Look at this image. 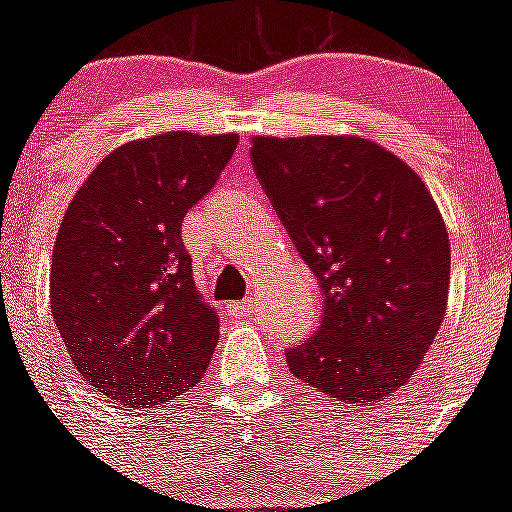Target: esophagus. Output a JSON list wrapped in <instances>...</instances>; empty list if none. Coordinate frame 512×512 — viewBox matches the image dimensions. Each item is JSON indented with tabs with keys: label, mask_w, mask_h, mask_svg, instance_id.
Listing matches in <instances>:
<instances>
[{
	"label": "esophagus",
	"mask_w": 512,
	"mask_h": 512,
	"mask_svg": "<svg viewBox=\"0 0 512 512\" xmlns=\"http://www.w3.org/2000/svg\"><path fill=\"white\" fill-rule=\"evenodd\" d=\"M253 310H256V300H253V297H248V300H243V302H233V305L228 307L230 315H233V318H238V320L251 318Z\"/></svg>",
	"instance_id": "1"
}]
</instances>
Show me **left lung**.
I'll return each mask as SVG.
<instances>
[{
  "instance_id": "8db88e82",
  "label": "left lung",
  "mask_w": 512,
  "mask_h": 512,
  "mask_svg": "<svg viewBox=\"0 0 512 512\" xmlns=\"http://www.w3.org/2000/svg\"><path fill=\"white\" fill-rule=\"evenodd\" d=\"M256 176L318 277L320 328L289 372L348 405L408 382L446 315L451 243L433 194L402 158L361 135L251 140Z\"/></svg>"
}]
</instances>
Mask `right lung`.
I'll list each match as a JSON object with an SVG mask.
<instances>
[{
	"label": "right lung",
	"instance_id": "1",
	"mask_svg": "<svg viewBox=\"0 0 512 512\" xmlns=\"http://www.w3.org/2000/svg\"><path fill=\"white\" fill-rule=\"evenodd\" d=\"M238 135L171 130L107 153L66 207L51 312L76 372L125 408H161L205 377L220 318L194 287L182 220Z\"/></svg>",
	"mask_w": 512,
	"mask_h": 512
}]
</instances>
